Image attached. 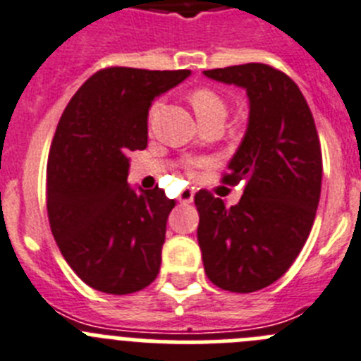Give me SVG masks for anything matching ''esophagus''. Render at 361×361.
Returning <instances> with one entry per match:
<instances>
[{"label": "esophagus", "instance_id": "1", "mask_svg": "<svg viewBox=\"0 0 361 361\" xmlns=\"http://www.w3.org/2000/svg\"><path fill=\"white\" fill-rule=\"evenodd\" d=\"M192 200H194L192 188H185L183 192L180 194V203H192Z\"/></svg>", "mask_w": 361, "mask_h": 361}]
</instances>
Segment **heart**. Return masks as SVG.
<instances>
[{"mask_svg": "<svg viewBox=\"0 0 361 361\" xmlns=\"http://www.w3.org/2000/svg\"><path fill=\"white\" fill-rule=\"evenodd\" d=\"M190 104H192L194 111H196L197 118H207L210 115H216V113H226V106L223 102L219 95L212 90H207V87H201V90H196V92L190 93ZM158 104L152 108L151 113L157 111ZM201 161H190L188 164V169L194 171L196 167H200Z\"/></svg>", "mask_w": 361, "mask_h": 361, "instance_id": "obj_1", "label": "heart"}]
</instances>
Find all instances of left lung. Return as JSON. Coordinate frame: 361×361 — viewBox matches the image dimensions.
<instances>
[{"label": "left lung", "instance_id": "1", "mask_svg": "<svg viewBox=\"0 0 361 361\" xmlns=\"http://www.w3.org/2000/svg\"><path fill=\"white\" fill-rule=\"evenodd\" d=\"M204 77L243 87L248 126L223 181L245 183L239 203L207 190L194 196L204 274L217 288L252 293L288 271L313 226L322 152L313 115L297 84L261 63L216 68Z\"/></svg>", "mask_w": 361, "mask_h": 361}]
</instances>
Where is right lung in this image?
Instances as JSON below:
<instances>
[{"label": "right lung", "instance_id": "1", "mask_svg": "<svg viewBox=\"0 0 361 361\" xmlns=\"http://www.w3.org/2000/svg\"><path fill=\"white\" fill-rule=\"evenodd\" d=\"M190 75L106 68L71 97L48 157L51 233L70 268L93 290L128 295L157 279L174 200L128 183L129 152L147 147L152 100Z\"/></svg>", "mask_w": 361, "mask_h": 361}]
</instances>
